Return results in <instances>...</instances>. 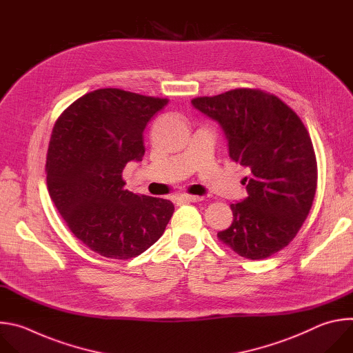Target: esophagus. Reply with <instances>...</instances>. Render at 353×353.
<instances>
[{
  "label": "esophagus",
  "mask_w": 353,
  "mask_h": 353,
  "mask_svg": "<svg viewBox=\"0 0 353 353\" xmlns=\"http://www.w3.org/2000/svg\"><path fill=\"white\" fill-rule=\"evenodd\" d=\"M178 200H183V201H200L203 200L201 196H193V194H179Z\"/></svg>",
  "instance_id": "34e87169"
}]
</instances>
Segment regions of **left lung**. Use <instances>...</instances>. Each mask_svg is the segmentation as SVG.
<instances>
[{
    "instance_id": "1",
    "label": "left lung",
    "mask_w": 353,
    "mask_h": 353,
    "mask_svg": "<svg viewBox=\"0 0 353 353\" xmlns=\"http://www.w3.org/2000/svg\"><path fill=\"white\" fill-rule=\"evenodd\" d=\"M192 105L221 126L232 161L248 168V197L231 204L234 221L219 239L245 259L284 249L313 204L317 164L301 118L276 96L235 89Z\"/></svg>"
}]
</instances>
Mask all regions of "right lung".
<instances>
[{"label": "right lung", "mask_w": 353, "mask_h": 353, "mask_svg": "<svg viewBox=\"0 0 353 353\" xmlns=\"http://www.w3.org/2000/svg\"><path fill=\"white\" fill-rule=\"evenodd\" d=\"M168 99L99 89L70 104L55 122L47 153L50 196L72 234L117 260L154 245L174 204L126 190L122 171L145 156L143 132Z\"/></svg>", "instance_id": "add662e5"}]
</instances>
